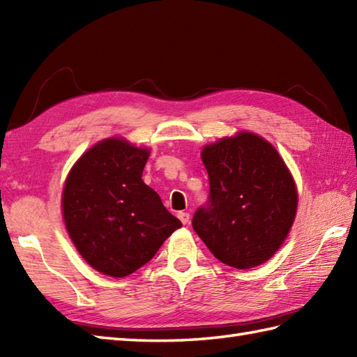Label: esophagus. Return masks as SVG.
<instances>
[{"label":"esophagus","instance_id":"34e87169","mask_svg":"<svg viewBox=\"0 0 357 357\" xmlns=\"http://www.w3.org/2000/svg\"><path fill=\"white\" fill-rule=\"evenodd\" d=\"M178 218H179V221L183 222L184 225H185V224H188V221H190V215H188L187 211H179V213H178Z\"/></svg>","mask_w":357,"mask_h":357}]
</instances>
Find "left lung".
<instances>
[{
    "mask_svg": "<svg viewBox=\"0 0 357 357\" xmlns=\"http://www.w3.org/2000/svg\"><path fill=\"white\" fill-rule=\"evenodd\" d=\"M201 156L210 195L193 216L195 231L230 267L245 270L268 261L285 241L298 208L284 159L250 132L210 144Z\"/></svg>",
    "mask_w": 357,
    "mask_h": 357,
    "instance_id": "8db88e82",
    "label": "left lung"
}]
</instances>
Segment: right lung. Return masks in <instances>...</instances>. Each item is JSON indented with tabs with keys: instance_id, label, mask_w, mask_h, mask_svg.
<instances>
[{
	"instance_id": "1",
	"label": "right lung",
	"mask_w": 357,
	"mask_h": 357,
	"mask_svg": "<svg viewBox=\"0 0 357 357\" xmlns=\"http://www.w3.org/2000/svg\"><path fill=\"white\" fill-rule=\"evenodd\" d=\"M149 155L124 139H104L78 159L66 179L61 202L67 233L84 261L102 275H132L183 225L144 184Z\"/></svg>"
}]
</instances>
